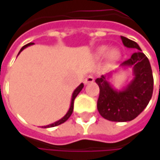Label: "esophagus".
Returning a JSON list of instances; mask_svg holds the SVG:
<instances>
[{
	"label": "esophagus",
	"instance_id": "esophagus-1",
	"mask_svg": "<svg viewBox=\"0 0 160 160\" xmlns=\"http://www.w3.org/2000/svg\"><path fill=\"white\" fill-rule=\"evenodd\" d=\"M93 81H94V78H93V76L89 75V76H87V77L85 78V80H84V83H85V84H89V83H92V82H93Z\"/></svg>",
	"mask_w": 160,
	"mask_h": 160
}]
</instances>
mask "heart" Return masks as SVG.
<instances>
[{
	"label": "heart",
	"mask_w": 160,
	"mask_h": 160,
	"mask_svg": "<svg viewBox=\"0 0 160 160\" xmlns=\"http://www.w3.org/2000/svg\"><path fill=\"white\" fill-rule=\"evenodd\" d=\"M108 47L102 46V47H100V48L97 50V52L96 53H97L98 56H103V55H105L108 52ZM109 55H110V57L113 58V59H117L119 56V52L117 49H112L111 51H110V52H109Z\"/></svg>",
	"instance_id": "obj_1"
}]
</instances>
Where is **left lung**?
Masks as SVG:
<instances>
[{
    "label": "left lung",
    "mask_w": 160,
    "mask_h": 160,
    "mask_svg": "<svg viewBox=\"0 0 160 160\" xmlns=\"http://www.w3.org/2000/svg\"><path fill=\"white\" fill-rule=\"evenodd\" d=\"M124 46L137 50L120 67H132L134 78L121 91L113 89L108 81V75H102L96 79L100 92L97 101V109L100 115L110 121L125 122L134 119L148 105L154 88V79L148 58L139 45L121 36Z\"/></svg>",
    "instance_id": "obj_1"
}]
</instances>
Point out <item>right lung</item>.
Here are the masks:
<instances>
[{"label": "right lung", "instance_id": "right-lung-1", "mask_svg": "<svg viewBox=\"0 0 160 160\" xmlns=\"http://www.w3.org/2000/svg\"><path fill=\"white\" fill-rule=\"evenodd\" d=\"M32 44H34L33 42H30V43H28V44H26L25 46H23L21 50H20V52H18V54L24 50L25 48H27L28 46H30V45H32ZM83 83H81L80 86H78L77 88H76V90L73 92V94H72V98H71V104H70V108H69V109H68V113L61 118V119H59V120H57V121H55V122H53V123H52V124H50V125H47V126H44L43 128H51V127H55V126H58V125H60V124H62V123H64L65 121H67L68 119V118L71 116V114H72V112H73V108H74V100H75V98L77 97V95L80 93V92L82 90V88H83Z\"/></svg>", "mask_w": 160, "mask_h": 160}]
</instances>
